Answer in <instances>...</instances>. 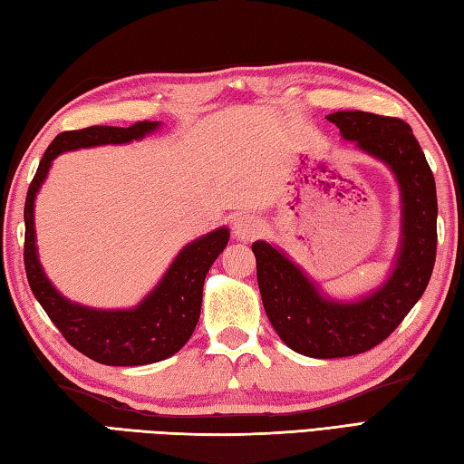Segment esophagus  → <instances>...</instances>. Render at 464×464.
I'll use <instances>...</instances> for the list:
<instances>
[{"mask_svg": "<svg viewBox=\"0 0 464 464\" xmlns=\"http://www.w3.org/2000/svg\"><path fill=\"white\" fill-rule=\"evenodd\" d=\"M233 233L237 239L249 241V239L257 237V235L261 233V225L251 215H239L237 219L233 221Z\"/></svg>", "mask_w": 464, "mask_h": 464, "instance_id": "obj_1", "label": "esophagus"}]
</instances>
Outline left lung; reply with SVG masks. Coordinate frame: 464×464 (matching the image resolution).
<instances>
[{"mask_svg": "<svg viewBox=\"0 0 464 464\" xmlns=\"http://www.w3.org/2000/svg\"><path fill=\"white\" fill-rule=\"evenodd\" d=\"M327 120L344 140L395 173L402 197V241L389 281L357 303L324 299L281 251L265 241L251 245L273 329L293 351L314 359L351 357L387 339L425 293L437 257L435 177L411 125L369 111H337Z\"/></svg>", "mask_w": 464, "mask_h": 464, "instance_id": "8db88e82", "label": "left lung"}]
</instances>
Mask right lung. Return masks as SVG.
<instances>
[{"instance_id":"right-lung-1","label":"right lung","mask_w":464,"mask_h":464,"mask_svg":"<svg viewBox=\"0 0 464 464\" xmlns=\"http://www.w3.org/2000/svg\"><path fill=\"white\" fill-rule=\"evenodd\" d=\"M160 121H137L130 127L92 125L85 130L63 131L49 143L39 161L25 197V275L35 299L47 317L73 349L102 364L137 367L171 357L189 341L199 321L205 275L229 241V231L221 227L187 245L171 263L161 283L130 311H95L69 303L47 281L37 261L34 201L52 161L59 153L80 147L127 143L155 131Z\"/></svg>"}]
</instances>
